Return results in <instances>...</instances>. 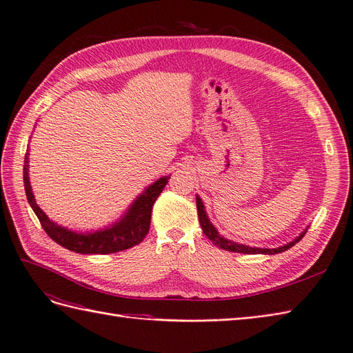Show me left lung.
Masks as SVG:
<instances>
[{
  "label": "left lung",
  "mask_w": 353,
  "mask_h": 353,
  "mask_svg": "<svg viewBox=\"0 0 353 353\" xmlns=\"http://www.w3.org/2000/svg\"><path fill=\"white\" fill-rule=\"evenodd\" d=\"M196 206H197V216H199V222H201V226H202V231L203 234L208 236V239L212 241L213 245H216V247L225 250V251H231V252H239V254H279V252H283V251H287L290 250L293 245H296L304 235H305V231L299 236L296 238L293 242H290L287 245H284V247H280V248H272V250H268V248H251V247H247V245H242V243H236L234 241H229L223 236L219 235V232L214 229V226L210 223L209 218L206 216V212H205V206L201 201V197H196Z\"/></svg>",
  "instance_id": "obj_1"
}]
</instances>
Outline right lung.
<instances>
[{
    "label": "right lung",
    "instance_id": "right-lung-1",
    "mask_svg": "<svg viewBox=\"0 0 353 353\" xmlns=\"http://www.w3.org/2000/svg\"><path fill=\"white\" fill-rule=\"evenodd\" d=\"M27 161L28 160L26 156L24 189L27 201L39 218L41 228L56 243L78 254H114L132 248L143 242L150 229L152 206H154L157 197L168 183V179H170V176H164L156 183H152L143 194L137 197V201L131 205L130 210L112 228H106L103 231H97L94 234H76L52 222L37 206L32 186H30Z\"/></svg>",
    "mask_w": 353,
    "mask_h": 353
}]
</instances>
